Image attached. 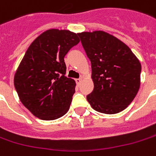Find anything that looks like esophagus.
Wrapping results in <instances>:
<instances>
[{
	"label": "esophagus",
	"mask_w": 156,
	"mask_h": 156,
	"mask_svg": "<svg viewBox=\"0 0 156 156\" xmlns=\"http://www.w3.org/2000/svg\"><path fill=\"white\" fill-rule=\"evenodd\" d=\"M82 82V78H78V79H75V82H76V84L77 85H79L80 83Z\"/></svg>",
	"instance_id": "1"
}]
</instances>
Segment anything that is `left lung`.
<instances>
[{"instance_id":"obj_1","label":"left lung","mask_w":156,"mask_h":156,"mask_svg":"<svg viewBox=\"0 0 156 156\" xmlns=\"http://www.w3.org/2000/svg\"><path fill=\"white\" fill-rule=\"evenodd\" d=\"M78 36L91 62L94 90L87 96L88 102L98 112H120L140 89V60L126 44L107 32L86 31Z\"/></svg>"}]
</instances>
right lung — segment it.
I'll use <instances>...</instances> for the list:
<instances>
[{
    "mask_svg": "<svg viewBox=\"0 0 156 156\" xmlns=\"http://www.w3.org/2000/svg\"><path fill=\"white\" fill-rule=\"evenodd\" d=\"M80 42L67 30H47L30 44L15 74L20 101L35 117L53 120L69 110L75 82L66 75L64 57Z\"/></svg>",
    "mask_w": 156,
    "mask_h": 156,
    "instance_id": "add662e5",
    "label": "right lung"
}]
</instances>
